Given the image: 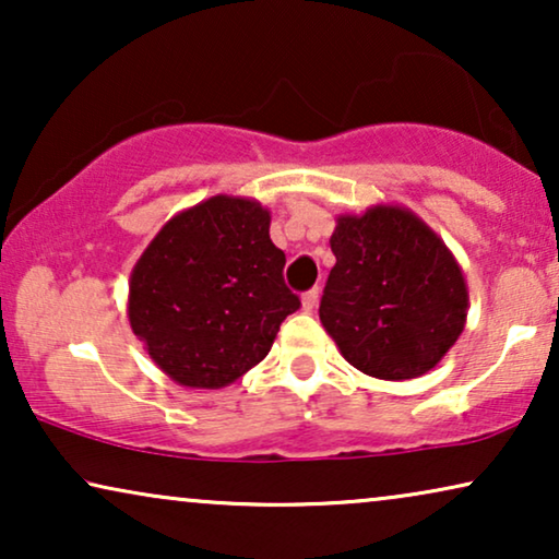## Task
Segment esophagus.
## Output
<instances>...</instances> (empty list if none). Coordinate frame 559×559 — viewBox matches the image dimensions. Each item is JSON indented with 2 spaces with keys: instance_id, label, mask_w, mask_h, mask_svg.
I'll return each mask as SVG.
<instances>
[{
  "instance_id": "esophagus-1",
  "label": "esophagus",
  "mask_w": 559,
  "mask_h": 559,
  "mask_svg": "<svg viewBox=\"0 0 559 559\" xmlns=\"http://www.w3.org/2000/svg\"><path fill=\"white\" fill-rule=\"evenodd\" d=\"M318 297H320V289H318V287L308 289V293L302 295V310H305V312H312V310H316Z\"/></svg>"
}]
</instances>
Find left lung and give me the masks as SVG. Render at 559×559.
<instances>
[{
  "label": "left lung",
  "mask_w": 559,
  "mask_h": 559,
  "mask_svg": "<svg viewBox=\"0 0 559 559\" xmlns=\"http://www.w3.org/2000/svg\"><path fill=\"white\" fill-rule=\"evenodd\" d=\"M331 249L320 323L341 356L384 381L435 369L468 318V285L445 241L415 211L377 203L341 213Z\"/></svg>",
  "instance_id": "left-lung-1"
}]
</instances>
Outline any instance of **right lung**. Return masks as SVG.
<instances>
[{"label":"right lung","mask_w":559,"mask_h":559,"mask_svg":"<svg viewBox=\"0 0 559 559\" xmlns=\"http://www.w3.org/2000/svg\"><path fill=\"white\" fill-rule=\"evenodd\" d=\"M270 221L254 198L218 193L175 213L136 259L129 325L175 384H234L300 308L282 280L285 251L272 243Z\"/></svg>","instance_id":"right-lung-1"}]
</instances>
